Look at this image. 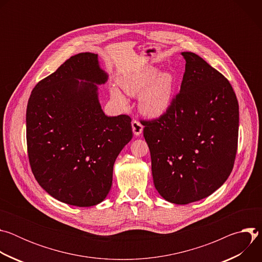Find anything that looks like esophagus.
<instances>
[{
  "label": "esophagus",
  "mask_w": 262,
  "mask_h": 262,
  "mask_svg": "<svg viewBox=\"0 0 262 262\" xmlns=\"http://www.w3.org/2000/svg\"><path fill=\"white\" fill-rule=\"evenodd\" d=\"M132 127H133V132H134L135 136H140L143 132V125L138 120H133Z\"/></svg>",
  "instance_id": "esophagus-1"
}]
</instances>
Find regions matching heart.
<instances>
[{
    "mask_svg": "<svg viewBox=\"0 0 262 262\" xmlns=\"http://www.w3.org/2000/svg\"><path fill=\"white\" fill-rule=\"evenodd\" d=\"M119 87L130 96L139 97V110L149 118L165 114L172 104L175 77L172 72H161L154 66L118 77ZM112 99L121 107L127 106V99L116 87L110 89Z\"/></svg>",
    "mask_w": 262,
    "mask_h": 262,
    "instance_id": "1",
    "label": "heart"
}]
</instances>
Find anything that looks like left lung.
Listing matches in <instances>:
<instances>
[{
  "label": "left lung",
  "mask_w": 262,
  "mask_h": 262,
  "mask_svg": "<svg viewBox=\"0 0 262 262\" xmlns=\"http://www.w3.org/2000/svg\"><path fill=\"white\" fill-rule=\"evenodd\" d=\"M180 91L160 118L143 121L154 183L175 204L208 197L230 175L237 150L238 102L228 80L198 55L183 52Z\"/></svg>",
  "instance_id": "obj_1"
}]
</instances>
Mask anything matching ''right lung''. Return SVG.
<instances>
[{"label": "right lung", "instance_id": "right-lung-1", "mask_svg": "<svg viewBox=\"0 0 262 262\" xmlns=\"http://www.w3.org/2000/svg\"><path fill=\"white\" fill-rule=\"evenodd\" d=\"M97 54L70 57L35 86L27 106V145L32 172L55 199L79 207L102 202L113 167L132 140L127 115L107 117L98 86L107 81Z\"/></svg>", "mask_w": 262, "mask_h": 262}]
</instances>
